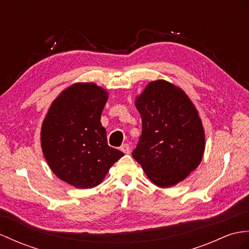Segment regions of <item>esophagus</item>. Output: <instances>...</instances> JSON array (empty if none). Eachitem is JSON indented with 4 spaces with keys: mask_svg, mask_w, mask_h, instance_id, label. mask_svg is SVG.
<instances>
[{
    "mask_svg": "<svg viewBox=\"0 0 249 249\" xmlns=\"http://www.w3.org/2000/svg\"><path fill=\"white\" fill-rule=\"evenodd\" d=\"M120 150L123 151V152L124 153V154H129L130 153V151H131V149H130V145L128 144V143H124V144H123L120 147Z\"/></svg>",
    "mask_w": 249,
    "mask_h": 249,
    "instance_id": "34e87169",
    "label": "esophagus"
}]
</instances>
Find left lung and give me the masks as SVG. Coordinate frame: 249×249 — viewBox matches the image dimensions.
Wrapping results in <instances>:
<instances>
[{
  "label": "left lung",
  "instance_id": "obj_1",
  "mask_svg": "<svg viewBox=\"0 0 249 249\" xmlns=\"http://www.w3.org/2000/svg\"><path fill=\"white\" fill-rule=\"evenodd\" d=\"M142 132L132 156L153 184L168 188L196 170L205 151V133L195 105L166 80L150 82L135 100Z\"/></svg>",
  "mask_w": 249,
  "mask_h": 249
}]
</instances>
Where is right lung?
Segmentation results:
<instances>
[{"label":"right lung","mask_w":249,"mask_h":249,"mask_svg":"<svg viewBox=\"0 0 249 249\" xmlns=\"http://www.w3.org/2000/svg\"><path fill=\"white\" fill-rule=\"evenodd\" d=\"M107 97L93 82L72 84L53 100L42 124L41 147L48 166L80 189L98 186L124 156L107 144L100 123Z\"/></svg>","instance_id":"add662e5"}]
</instances>
